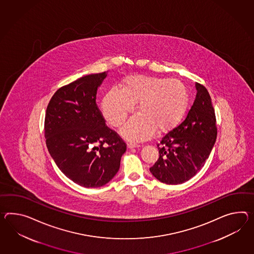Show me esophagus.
I'll list each match as a JSON object with an SVG mask.
<instances>
[{"label": "esophagus", "mask_w": 254, "mask_h": 254, "mask_svg": "<svg viewBox=\"0 0 254 254\" xmlns=\"http://www.w3.org/2000/svg\"><path fill=\"white\" fill-rule=\"evenodd\" d=\"M140 145L136 144V143L128 142L127 143V148L128 149H133V148H139Z\"/></svg>", "instance_id": "obj_1"}]
</instances>
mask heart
Listing matches in <instances>:
<instances>
[{
  "label": "heart",
  "instance_id": "heart-1",
  "mask_svg": "<svg viewBox=\"0 0 254 254\" xmlns=\"http://www.w3.org/2000/svg\"><path fill=\"white\" fill-rule=\"evenodd\" d=\"M136 102L141 113L125 125L121 134L131 140H146L160 132L172 129L186 112L188 93L176 79L133 75L124 81L123 89L113 87L102 101V111L112 127L123 124Z\"/></svg>",
  "mask_w": 254,
  "mask_h": 254
}]
</instances>
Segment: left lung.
I'll use <instances>...</instances> for the list:
<instances>
[{
	"instance_id": "left-lung-1",
	"label": "left lung",
	"mask_w": 254,
	"mask_h": 254,
	"mask_svg": "<svg viewBox=\"0 0 254 254\" xmlns=\"http://www.w3.org/2000/svg\"><path fill=\"white\" fill-rule=\"evenodd\" d=\"M196 97L185 120L162 136L150 173L167 185H180L204 166L216 142L217 119L206 88L196 82Z\"/></svg>"
}]
</instances>
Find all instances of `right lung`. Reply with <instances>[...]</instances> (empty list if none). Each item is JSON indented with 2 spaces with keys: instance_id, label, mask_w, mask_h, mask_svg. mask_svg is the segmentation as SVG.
Listing matches in <instances>:
<instances>
[{
  "instance_id": "right-lung-1",
  "label": "right lung",
  "mask_w": 254,
  "mask_h": 254,
  "mask_svg": "<svg viewBox=\"0 0 254 254\" xmlns=\"http://www.w3.org/2000/svg\"><path fill=\"white\" fill-rule=\"evenodd\" d=\"M105 72L83 76L61 87L45 117L47 148L57 166L79 186H105L117 174L127 144L109 128L96 105Z\"/></svg>"
}]
</instances>
